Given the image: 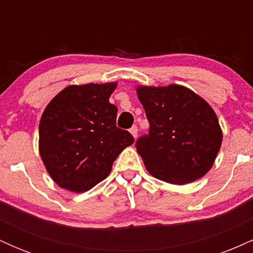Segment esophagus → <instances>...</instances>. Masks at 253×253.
I'll return each instance as SVG.
<instances>
[{"label": "esophagus", "instance_id": "34e87169", "mask_svg": "<svg viewBox=\"0 0 253 253\" xmlns=\"http://www.w3.org/2000/svg\"><path fill=\"white\" fill-rule=\"evenodd\" d=\"M129 133L133 135V138L135 139L136 135H138V128H136V126H133L132 128L129 129Z\"/></svg>", "mask_w": 253, "mask_h": 253}]
</instances>
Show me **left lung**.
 <instances>
[{
    "mask_svg": "<svg viewBox=\"0 0 253 253\" xmlns=\"http://www.w3.org/2000/svg\"><path fill=\"white\" fill-rule=\"evenodd\" d=\"M150 123L136 141L145 168L156 178L183 185L211 170L222 143V130L210 103L179 84L136 85Z\"/></svg>",
    "mask_w": 253,
    "mask_h": 253,
    "instance_id": "1",
    "label": "left lung"
}]
</instances>
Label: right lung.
<instances>
[{
	"instance_id": "1",
	"label": "right lung",
	"mask_w": 253,
	"mask_h": 253,
	"mask_svg": "<svg viewBox=\"0 0 253 253\" xmlns=\"http://www.w3.org/2000/svg\"><path fill=\"white\" fill-rule=\"evenodd\" d=\"M118 82L72 84L50 101L39 125V153L60 188L84 193L109 175L113 163L134 139L118 128L109 102Z\"/></svg>"
}]
</instances>
